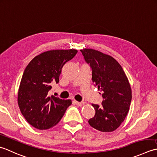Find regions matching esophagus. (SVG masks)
<instances>
[{
	"instance_id": "34e87169",
	"label": "esophagus",
	"mask_w": 157,
	"mask_h": 157,
	"mask_svg": "<svg viewBox=\"0 0 157 157\" xmlns=\"http://www.w3.org/2000/svg\"><path fill=\"white\" fill-rule=\"evenodd\" d=\"M75 104L77 105H78V106H81V105H82L83 104H84L85 103H84V101H81V102H79V101H75Z\"/></svg>"
}]
</instances>
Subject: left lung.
Returning <instances> with one entry per match:
<instances>
[{
	"instance_id": "1",
	"label": "left lung",
	"mask_w": 157,
	"mask_h": 157,
	"mask_svg": "<svg viewBox=\"0 0 157 157\" xmlns=\"http://www.w3.org/2000/svg\"><path fill=\"white\" fill-rule=\"evenodd\" d=\"M81 52L91 68L94 85L103 98L100 105L92 104L95 114L88 121L89 124L100 132H113L123 122L129 110L132 90L129 81L113 57L91 49Z\"/></svg>"
}]
</instances>
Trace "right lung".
I'll return each mask as SVG.
<instances>
[{"label": "right lung", "mask_w": 157, "mask_h": 157, "mask_svg": "<svg viewBox=\"0 0 157 157\" xmlns=\"http://www.w3.org/2000/svg\"><path fill=\"white\" fill-rule=\"evenodd\" d=\"M77 50H52L31 60L25 68L18 91V105L22 115L32 126L48 129L63 117L70 100H62L48 93L59 77L65 63L72 59Z\"/></svg>", "instance_id": "right-lung-1"}]
</instances>
